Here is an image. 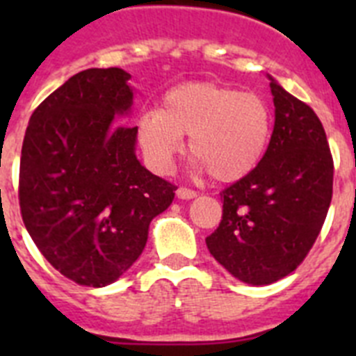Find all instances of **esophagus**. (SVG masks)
Returning a JSON list of instances; mask_svg holds the SVG:
<instances>
[{"instance_id":"34e87169","label":"esophagus","mask_w":356,"mask_h":356,"mask_svg":"<svg viewBox=\"0 0 356 356\" xmlns=\"http://www.w3.org/2000/svg\"><path fill=\"white\" fill-rule=\"evenodd\" d=\"M176 196L180 197V200H193V197L197 196V193L196 191H193V188L180 187L178 191H176Z\"/></svg>"}]
</instances>
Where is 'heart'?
Masks as SVG:
<instances>
[{
	"label": "heart",
	"mask_w": 356,
	"mask_h": 356,
	"mask_svg": "<svg viewBox=\"0 0 356 356\" xmlns=\"http://www.w3.org/2000/svg\"><path fill=\"white\" fill-rule=\"evenodd\" d=\"M273 112L264 97L217 83H181L163 94L160 110H147L135 124L137 143L151 171L165 175L184 149L217 181L250 175L266 153Z\"/></svg>",
	"instance_id": "1"
}]
</instances>
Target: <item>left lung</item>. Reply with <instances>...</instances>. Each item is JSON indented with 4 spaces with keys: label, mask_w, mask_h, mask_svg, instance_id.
<instances>
[{
    "label": "left lung",
    "mask_w": 356,
    "mask_h": 356,
    "mask_svg": "<svg viewBox=\"0 0 356 356\" xmlns=\"http://www.w3.org/2000/svg\"><path fill=\"white\" fill-rule=\"evenodd\" d=\"M271 80L275 130L259 165L221 193L222 217L207 248L229 275L269 285L312 250L333 193L325 128L307 103Z\"/></svg>",
    "instance_id": "obj_1"
}]
</instances>
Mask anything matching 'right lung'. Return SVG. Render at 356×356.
Listing matches in <instances>:
<instances>
[{
  "instance_id": "obj_1",
  "label": "right lung",
  "mask_w": 356,
  "mask_h": 356,
  "mask_svg": "<svg viewBox=\"0 0 356 356\" xmlns=\"http://www.w3.org/2000/svg\"><path fill=\"white\" fill-rule=\"evenodd\" d=\"M130 74L85 69L31 114L19 165V207L28 234L56 271L105 287L139 259L153 217L176 187L135 156ZM116 122H113V119Z\"/></svg>"
}]
</instances>
